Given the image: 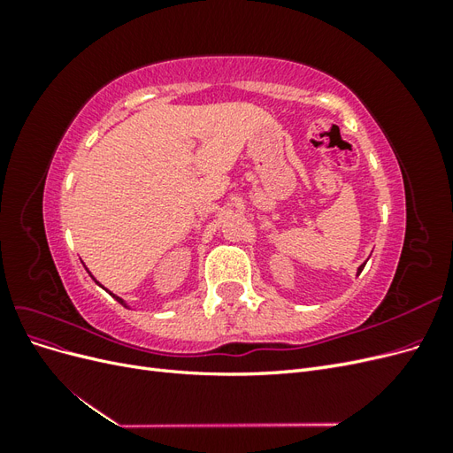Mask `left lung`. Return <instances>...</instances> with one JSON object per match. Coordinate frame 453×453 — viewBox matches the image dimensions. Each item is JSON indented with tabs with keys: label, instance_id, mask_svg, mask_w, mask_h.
<instances>
[{
	"label": "left lung",
	"instance_id": "left-lung-1",
	"mask_svg": "<svg viewBox=\"0 0 453 453\" xmlns=\"http://www.w3.org/2000/svg\"><path fill=\"white\" fill-rule=\"evenodd\" d=\"M363 268H365V265H363V266H359V272H361V270H363Z\"/></svg>",
	"mask_w": 453,
	"mask_h": 453
}]
</instances>
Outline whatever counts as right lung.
Returning <instances> with one entry per match:
<instances>
[{
	"label": "right lung",
	"mask_w": 453,
	"mask_h": 453,
	"mask_svg": "<svg viewBox=\"0 0 453 453\" xmlns=\"http://www.w3.org/2000/svg\"><path fill=\"white\" fill-rule=\"evenodd\" d=\"M109 295H113V293H109ZM113 296H115V295H113ZM115 298H117V300H119V303H120V304H125V303H122V300H120V298H119V296H115Z\"/></svg>",
	"instance_id": "1"
}]
</instances>
